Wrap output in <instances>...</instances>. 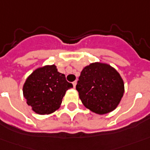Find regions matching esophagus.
<instances>
[{
	"mask_svg": "<svg viewBox=\"0 0 150 150\" xmlns=\"http://www.w3.org/2000/svg\"><path fill=\"white\" fill-rule=\"evenodd\" d=\"M73 87L75 88L76 87V85H77V81H74L73 82Z\"/></svg>",
	"mask_w": 150,
	"mask_h": 150,
	"instance_id": "34e87169",
	"label": "esophagus"
}]
</instances>
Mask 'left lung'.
<instances>
[{
    "instance_id": "1",
    "label": "left lung",
    "mask_w": 150,
    "mask_h": 150,
    "mask_svg": "<svg viewBox=\"0 0 150 150\" xmlns=\"http://www.w3.org/2000/svg\"><path fill=\"white\" fill-rule=\"evenodd\" d=\"M76 89L86 108L105 114L120 103L124 83L120 74L110 65L93 63L82 69Z\"/></svg>"
}]
</instances>
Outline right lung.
<instances>
[{"label":"right lung","mask_w":150,"mask_h":150,"mask_svg":"<svg viewBox=\"0 0 150 150\" xmlns=\"http://www.w3.org/2000/svg\"><path fill=\"white\" fill-rule=\"evenodd\" d=\"M72 87L73 84L58 72L55 65H47L36 69L27 78L23 92L34 112L44 115L57 110L66 91Z\"/></svg>","instance_id":"1"}]
</instances>
